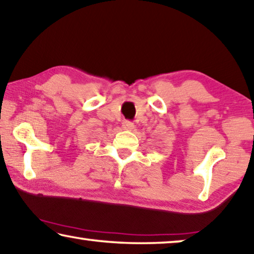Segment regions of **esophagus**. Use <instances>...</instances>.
<instances>
[{
  "instance_id": "esophagus-1",
  "label": "esophagus",
  "mask_w": 254,
  "mask_h": 254,
  "mask_svg": "<svg viewBox=\"0 0 254 254\" xmlns=\"http://www.w3.org/2000/svg\"><path fill=\"white\" fill-rule=\"evenodd\" d=\"M123 128L126 130H132L134 129V124L130 122H124L123 123Z\"/></svg>"
}]
</instances>
